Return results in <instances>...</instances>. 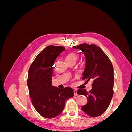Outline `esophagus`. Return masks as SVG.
Segmentation results:
<instances>
[{
    "mask_svg": "<svg viewBox=\"0 0 132 132\" xmlns=\"http://www.w3.org/2000/svg\"><path fill=\"white\" fill-rule=\"evenodd\" d=\"M74 95L75 96H77L78 95V94H77V90H74Z\"/></svg>",
    "mask_w": 132,
    "mask_h": 132,
    "instance_id": "1",
    "label": "esophagus"
}]
</instances>
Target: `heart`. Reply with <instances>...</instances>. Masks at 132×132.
<instances>
[{"instance_id":"b5f03b06","label":"heart","mask_w":132,"mask_h":132,"mask_svg":"<svg viewBox=\"0 0 132 132\" xmlns=\"http://www.w3.org/2000/svg\"><path fill=\"white\" fill-rule=\"evenodd\" d=\"M66 61L68 62H75L78 59V55L75 52H71L69 53L66 57Z\"/></svg>"}]
</instances>
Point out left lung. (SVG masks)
<instances>
[{"label":"left lung","mask_w":132,"mask_h":132,"mask_svg":"<svg viewBox=\"0 0 132 132\" xmlns=\"http://www.w3.org/2000/svg\"><path fill=\"white\" fill-rule=\"evenodd\" d=\"M85 54L86 66L83 80H93L92 89L87 92L79 89L77 94L87 97V103L81 107L87 114L96 117L103 114L109 106L113 95V67L110 59L100 47L82 43L74 47Z\"/></svg>","instance_id":"left-lung-1"}]
</instances>
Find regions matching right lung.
<instances>
[{"instance_id":"1","label":"right lung","mask_w":132,"mask_h":132,"mask_svg":"<svg viewBox=\"0 0 132 132\" xmlns=\"http://www.w3.org/2000/svg\"><path fill=\"white\" fill-rule=\"evenodd\" d=\"M65 50L63 46H47L37 55L29 69L27 84L32 103L45 118L59 115L64 109L67 100L74 96L71 87L59 89L52 85L54 62Z\"/></svg>"}]
</instances>
